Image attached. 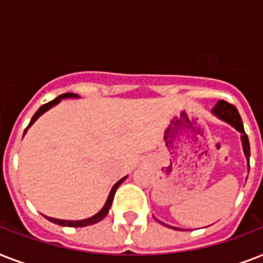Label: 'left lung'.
<instances>
[{
	"instance_id": "1",
	"label": "left lung",
	"mask_w": 263,
	"mask_h": 263,
	"mask_svg": "<svg viewBox=\"0 0 263 263\" xmlns=\"http://www.w3.org/2000/svg\"><path fill=\"white\" fill-rule=\"evenodd\" d=\"M213 113L218 117V119L224 120L227 123H229L232 127H235L239 132H241V142H243V150L245 154L249 160V166H250V142L249 136L245 132V127H243V121L239 115V111L235 107V105L227 102V101H218L216 103V106L213 107ZM176 229V228H175Z\"/></svg>"
}]
</instances>
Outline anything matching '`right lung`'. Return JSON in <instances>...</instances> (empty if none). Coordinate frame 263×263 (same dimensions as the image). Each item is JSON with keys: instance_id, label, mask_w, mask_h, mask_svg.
<instances>
[{"instance_id": "add662e5", "label": "right lung", "mask_w": 263, "mask_h": 263, "mask_svg": "<svg viewBox=\"0 0 263 263\" xmlns=\"http://www.w3.org/2000/svg\"><path fill=\"white\" fill-rule=\"evenodd\" d=\"M72 97H78L76 94H73V92H67V94H63V95H59L57 98L53 99V101H50V102L45 103V105H42V106L39 107L38 110H36V113H35L34 116H32V119H31L30 124H28V127H30L31 124L34 123L35 120L38 119L39 116L43 115L45 111L49 110L51 106H54L55 103H59L60 101H61V98H72ZM28 127L26 128V131L28 129ZM26 131H24V134H26ZM124 180H125V177H123L121 180H119L117 183L115 184V187L111 188L110 194H109V198H107L106 203H105V206L102 208V210L98 213V214H95L94 217H90V218H87V220H80V221H65V220H57V218H50V217H46L47 220L51 221L53 224H59L61 225V227H72V228H80V227H87V225H92V224H97V222H99V221L102 220V218H105V217L107 216V213H109V209H110L111 206V202H113V198H115V194H116V190L119 188V185L121 183H123Z\"/></svg>"}]
</instances>
